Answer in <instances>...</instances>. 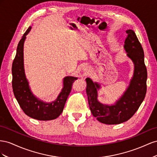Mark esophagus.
Here are the masks:
<instances>
[{
    "label": "esophagus",
    "mask_w": 157,
    "mask_h": 157,
    "mask_svg": "<svg viewBox=\"0 0 157 157\" xmlns=\"http://www.w3.org/2000/svg\"><path fill=\"white\" fill-rule=\"evenodd\" d=\"M83 70L86 74H88L90 71V68H89L88 66H86L83 68Z\"/></svg>",
    "instance_id": "34e87169"
}]
</instances>
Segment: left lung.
<instances>
[{
    "mask_svg": "<svg viewBox=\"0 0 157 157\" xmlns=\"http://www.w3.org/2000/svg\"><path fill=\"white\" fill-rule=\"evenodd\" d=\"M128 36L124 48L134 64L133 75L128 89L114 105L101 103L97 99V90L101 86L90 78H86V92L89 106L94 117L105 124H119L131 118L143 101L147 92V71L144 52L132 29L126 31Z\"/></svg>",
    "mask_w": 157,
    "mask_h": 157,
    "instance_id": "8db88e82",
    "label": "left lung"
}]
</instances>
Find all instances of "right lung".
Segmentation results:
<instances>
[{
    "instance_id": "obj_1",
    "label": "right lung",
    "mask_w": 157,
    "mask_h": 157,
    "mask_svg": "<svg viewBox=\"0 0 157 157\" xmlns=\"http://www.w3.org/2000/svg\"><path fill=\"white\" fill-rule=\"evenodd\" d=\"M31 29V27H29L17 44L16 55L12 67L13 92L26 115L38 120H51L59 117L62 113L71 90L72 83L78 78L72 76L65 77L61 92L56 99L51 102H43L33 95L25 77L24 65V44L26 35Z\"/></svg>"
}]
</instances>
